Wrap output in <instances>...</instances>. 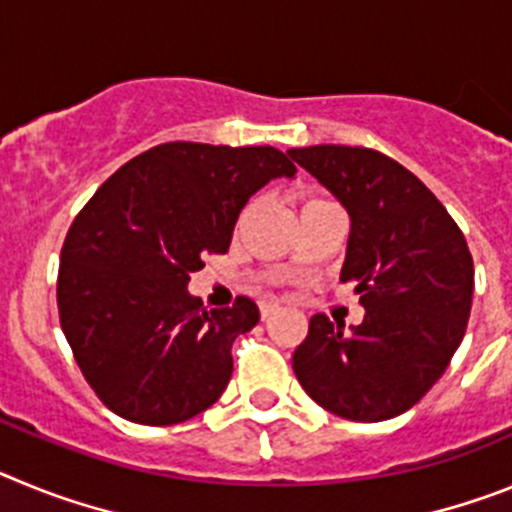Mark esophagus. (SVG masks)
<instances>
[{"instance_id":"1","label":"esophagus","mask_w":512,"mask_h":512,"mask_svg":"<svg viewBox=\"0 0 512 512\" xmlns=\"http://www.w3.org/2000/svg\"><path fill=\"white\" fill-rule=\"evenodd\" d=\"M259 310H261V318H264V320H269L271 315H274V312L279 310V305H277V302L264 300V302H261V305H259Z\"/></svg>"}]
</instances>
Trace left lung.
Returning <instances> with one entry per match:
<instances>
[{"label":"left lung","instance_id":"obj_1","mask_svg":"<svg viewBox=\"0 0 512 512\" xmlns=\"http://www.w3.org/2000/svg\"><path fill=\"white\" fill-rule=\"evenodd\" d=\"M289 156L346 207L341 282H356L366 310L351 330L312 315L292 369L338 418L390 420L441 379L464 338L472 253L436 194L395 158L359 146L292 148Z\"/></svg>","mask_w":512,"mask_h":512}]
</instances>
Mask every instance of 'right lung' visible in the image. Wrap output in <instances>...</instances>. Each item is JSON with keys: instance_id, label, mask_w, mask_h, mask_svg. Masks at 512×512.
I'll return each instance as SVG.
<instances>
[{"instance_id": "right-lung-1", "label": "right lung", "mask_w": 512, "mask_h": 512, "mask_svg": "<svg viewBox=\"0 0 512 512\" xmlns=\"http://www.w3.org/2000/svg\"><path fill=\"white\" fill-rule=\"evenodd\" d=\"M297 174L271 146L161 143L94 192L58 266V315L81 374L115 415L174 425L200 415L233 374L230 348L259 307L205 310L187 292L207 253H225L235 220L277 176Z\"/></svg>"}]
</instances>
